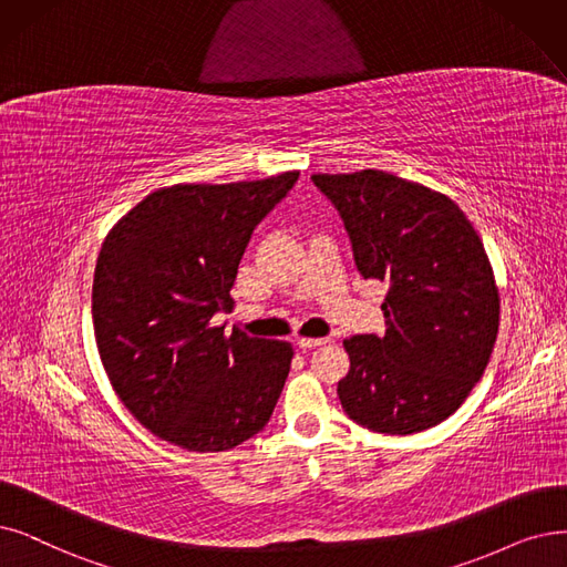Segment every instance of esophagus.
Instances as JSON below:
<instances>
[{
	"label": "esophagus",
	"instance_id": "1",
	"mask_svg": "<svg viewBox=\"0 0 567 567\" xmlns=\"http://www.w3.org/2000/svg\"><path fill=\"white\" fill-rule=\"evenodd\" d=\"M328 342H330L328 337H300V339H298V347H300L302 351H307V349L323 347V344H328Z\"/></svg>",
	"mask_w": 567,
	"mask_h": 567
}]
</instances>
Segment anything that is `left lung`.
<instances>
[{
    "mask_svg": "<svg viewBox=\"0 0 567 567\" xmlns=\"http://www.w3.org/2000/svg\"><path fill=\"white\" fill-rule=\"evenodd\" d=\"M342 214L362 279L389 284L386 334L344 339L337 383L362 427L412 435L454 414L491 360L501 296L474 225L451 197L389 172L313 174Z\"/></svg>",
    "mask_w": 567,
    "mask_h": 567,
    "instance_id": "left-lung-1",
    "label": "left lung"
}]
</instances>
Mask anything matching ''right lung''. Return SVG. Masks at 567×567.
I'll return each instance as SVG.
<instances>
[{
  "label": "right lung",
  "mask_w": 567,
  "mask_h": 567,
  "mask_svg": "<svg viewBox=\"0 0 567 567\" xmlns=\"http://www.w3.org/2000/svg\"><path fill=\"white\" fill-rule=\"evenodd\" d=\"M300 172L157 188L109 230L93 323L113 391L155 437L216 454L258 435L290 372L292 347L214 326L256 225Z\"/></svg>",
  "instance_id": "1"
}]
</instances>
